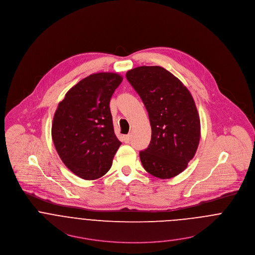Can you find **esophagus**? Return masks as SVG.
Listing matches in <instances>:
<instances>
[{"label": "esophagus", "mask_w": 255, "mask_h": 255, "mask_svg": "<svg viewBox=\"0 0 255 255\" xmlns=\"http://www.w3.org/2000/svg\"><path fill=\"white\" fill-rule=\"evenodd\" d=\"M130 134H128V135H124V137H123V140H124V142L125 143H129V141H130Z\"/></svg>", "instance_id": "esophagus-1"}]
</instances>
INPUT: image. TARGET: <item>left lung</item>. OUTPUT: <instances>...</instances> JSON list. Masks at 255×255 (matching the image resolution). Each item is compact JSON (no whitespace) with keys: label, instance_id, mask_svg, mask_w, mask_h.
<instances>
[{"label":"left lung","instance_id":"1","mask_svg":"<svg viewBox=\"0 0 255 255\" xmlns=\"http://www.w3.org/2000/svg\"><path fill=\"white\" fill-rule=\"evenodd\" d=\"M126 77L138 93L152 128L147 149L140 151L151 175L168 179L181 173L198 149L200 117L190 92L179 79L160 66H140Z\"/></svg>","mask_w":255,"mask_h":255}]
</instances>
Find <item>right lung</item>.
Returning a JSON list of instances; mask_svg holds the SVG:
<instances>
[{
	"instance_id": "obj_1",
	"label": "right lung",
	"mask_w": 255,
	"mask_h": 255,
	"mask_svg": "<svg viewBox=\"0 0 255 255\" xmlns=\"http://www.w3.org/2000/svg\"><path fill=\"white\" fill-rule=\"evenodd\" d=\"M122 81L117 73L92 74L70 89L54 113L51 137L55 149L64 164L83 179L106 174L122 144L109 106Z\"/></svg>"
}]
</instances>
